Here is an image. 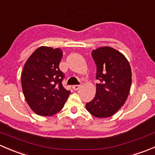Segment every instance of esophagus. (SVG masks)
<instances>
[{
  "label": "esophagus",
  "mask_w": 155,
  "mask_h": 155,
  "mask_svg": "<svg viewBox=\"0 0 155 155\" xmlns=\"http://www.w3.org/2000/svg\"><path fill=\"white\" fill-rule=\"evenodd\" d=\"M80 87H81V85H73L72 88H73L74 91H77L79 90Z\"/></svg>",
  "instance_id": "1"
}]
</instances>
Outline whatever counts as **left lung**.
I'll return each instance as SVG.
<instances>
[{
    "mask_svg": "<svg viewBox=\"0 0 155 155\" xmlns=\"http://www.w3.org/2000/svg\"><path fill=\"white\" fill-rule=\"evenodd\" d=\"M92 57L97 66L96 94L86 103V109L96 118L113 115L127 99L132 73L125 56L115 48L104 46L93 50Z\"/></svg>",
    "mask_w": 155,
    "mask_h": 155,
    "instance_id": "8db88e82",
    "label": "left lung"
}]
</instances>
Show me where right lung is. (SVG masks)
<instances>
[{
	"mask_svg": "<svg viewBox=\"0 0 155 155\" xmlns=\"http://www.w3.org/2000/svg\"><path fill=\"white\" fill-rule=\"evenodd\" d=\"M62 56L61 48L40 46L23 68L21 82L25 98L30 108L41 116L58 112L70 94L61 83L64 75L58 65Z\"/></svg>",
	"mask_w": 155,
	"mask_h": 155,
	"instance_id": "1",
	"label": "right lung"
}]
</instances>
